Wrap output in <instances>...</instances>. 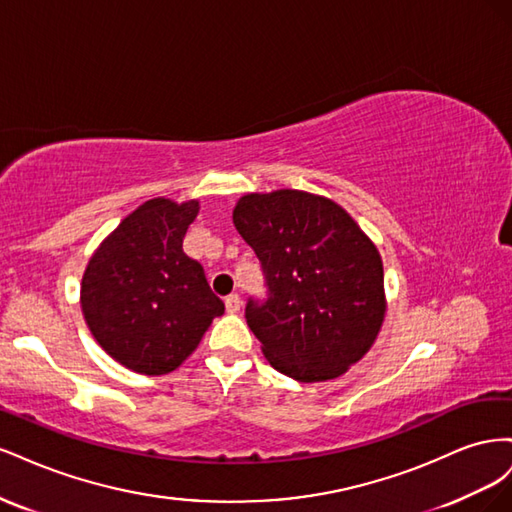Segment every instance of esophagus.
<instances>
[{
	"label": "esophagus",
	"instance_id": "34e87169",
	"mask_svg": "<svg viewBox=\"0 0 512 512\" xmlns=\"http://www.w3.org/2000/svg\"><path fill=\"white\" fill-rule=\"evenodd\" d=\"M224 303H226V312L228 314H237L239 309H241V297H239V294H228V297L224 299Z\"/></svg>",
	"mask_w": 512,
	"mask_h": 512
}]
</instances>
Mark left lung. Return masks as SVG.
Here are the masks:
<instances>
[{"label": "left lung", "mask_w": 512, "mask_h": 512, "mask_svg": "<svg viewBox=\"0 0 512 512\" xmlns=\"http://www.w3.org/2000/svg\"><path fill=\"white\" fill-rule=\"evenodd\" d=\"M232 222L269 288L267 301L245 305L267 361L299 382L346 374L384 320L378 247L333 200L301 190L245 194Z\"/></svg>", "instance_id": "left-lung-1"}]
</instances>
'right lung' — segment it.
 I'll list each match as a JSON object with an SVG mask.
<instances>
[{
  "instance_id": "obj_1",
  "label": "right lung",
  "mask_w": 512,
  "mask_h": 512,
  "mask_svg": "<svg viewBox=\"0 0 512 512\" xmlns=\"http://www.w3.org/2000/svg\"><path fill=\"white\" fill-rule=\"evenodd\" d=\"M198 200L151 198L108 235L81 284L91 335L136 374L162 376L196 350L224 303L200 262L183 252Z\"/></svg>"
}]
</instances>
